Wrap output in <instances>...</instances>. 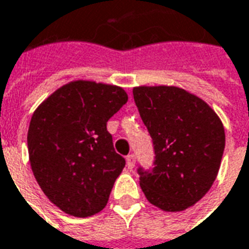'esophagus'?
Instances as JSON below:
<instances>
[{
  "instance_id": "1",
  "label": "esophagus",
  "mask_w": 249,
  "mask_h": 249,
  "mask_svg": "<svg viewBox=\"0 0 249 249\" xmlns=\"http://www.w3.org/2000/svg\"><path fill=\"white\" fill-rule=\"evenodd\" d=\"M126 162H127V167H128V168H134V166H135V162H137V158H135V155H134V154H130V155H127Z\"/></svg>"
}]
</instances>
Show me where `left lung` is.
<instances>
[{"mask_svg": "<svg viewBox=\"0 0 249 249\" xmlns=\"http://www.w3.org/2000/svg\"><path fill=\"white\" fill-rule=\"evenodd\" d=\"M152 139V168L138 167L147 200L164 211H183L206 195L216 179L226 134L215 111L179 87L132 90Z\"/></svg>", "mask_w": 249, "mask_h": 249, "instance_id": "left-lung-1", "label": "left lung"}]
</instances>
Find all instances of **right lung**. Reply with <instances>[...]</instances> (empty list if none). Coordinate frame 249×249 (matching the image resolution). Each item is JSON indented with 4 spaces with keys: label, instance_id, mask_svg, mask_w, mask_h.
Here are the masks:
<instances>
[{
    "label": "right lung",
    "instance_id": "right-lung-1",
    "mask_svg": "<svg viewBox=\"0 0 249 249\" xmlns=\"http://www.w3.org/2000/svg\"><path fill=\"white\" fill-rule=\"evenodd\" d=\"M127 102L123 89L75 81L38 107L28 131L30 166L49 200L77 217L107 204L126 164L114 150L107 121Z\"/></svg>",
    "mask_w": 249,
    "mask_h": 249
}]
</instances>
